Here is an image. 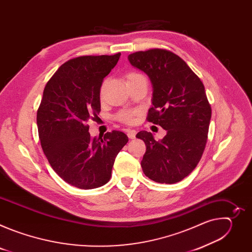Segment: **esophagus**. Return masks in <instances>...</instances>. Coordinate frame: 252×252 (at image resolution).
I'll return each mask as SVG.
<instances>
[{
    "instance_id": "obj_1",
    "label": "esophagus",
    "mask_w": 252,
    "mask_h": 252,
    "mask_svg": "<svg viewBox=\"0 0 252 252\" xmlns=\"http://www.w3.org/2000/svg\"><path fill=\"white\" fill-rule=\"evenodd\" d=\"M135 134H136V131L134 129H127V136L129 138H135Z\"/></svg>"
}]
</instances>
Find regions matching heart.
<instances>
[{
	"label": "heart",
	"instance_id": "heart-1",
	"mask_svg": "<svg viewBox=\"0 0 252 252\" xmlns=\"http://www.w3.org/2000/svg\"><path fill=\"white\" fill-rule=\"evenodd\" d=\"M140 79H145V77L140 75L139 73H136V71H129V73L126 75L127 82H132ZM136 115H137L136 111H121L120 113L117 114L116 119L126 124H133L135 122Z\"/></svg>",
	"mask_w": 252,
	"mask_h": 252
}]
</instances>
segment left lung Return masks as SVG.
Instances as JSON below:
<instances>
[{
	"mask_svg": "<svg viewBox=\"0 0 252 252\" xmlns=\"http://www.w3.org/2000/svg\"><path fill=\"white\" fill-rule=\"evenodd\" d=\"M128 61L153 84L148 122L166 130L158 141L152 132H137L147 146L142 171L159 184L181 182L196 167L207 141L211 106L204 86L182 58L167 50L135 52Z\"/></svg>",
	"mask_w": 252,
	"mask_h": 252,
	"instance_id": "obj_1",
	"label": "left lung"
}]
</instances>
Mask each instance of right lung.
Here are the masks:
<instances>
[{
	"label": "right lung",
	"instance_id": "1",
	"mask_svg": "<svg viewBox=\"0 0 252 252\" xmlns=\"http://www.w3.org/2000/svg\"><path fill=\"white\" fill-rule=\"evenodd\" d=\"M120 57L68 60L47 83L38 109L39 137L51 166L65 183L82 189L110 181L115 159L128 141L119 130L92 138L88 125L100 112L102 81Z\"/></svg>",
	"mask_w": 252,
	"mask_h": 252
}]
</instances>
